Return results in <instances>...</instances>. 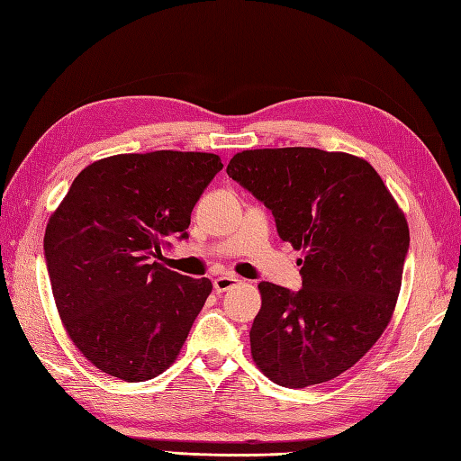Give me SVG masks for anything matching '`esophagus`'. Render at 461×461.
<instances>
[{
  "instance_id": "obj_1",
  "label": "esophagus",
  "mask_w": 461,
  "mask_h": 461,
  "mask_svg": "<svg viewBox=\"0 0 461 461\" xmlns=\"http://www.w3.org/2000/svg\"><path fill=\"white\" fill-rule=\"evenodd\" d=\"M240 279L236 276H230V273H225V276H218L213 279V289L218 293H225L230 291L233 285H238Z\"/></svg>"
}]
</instances>
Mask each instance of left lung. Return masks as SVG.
I'll return each mask as SVG.
<instances>
[{
  "instance_id": "8db88e82",
  "label": "left lung",
  "mask_w": 461,
  "mask_h": 461,
  "mask_svg": "<svg viewBox=\"0 0 461 461\" xmlns=\"http://www.w3.org/2000/svg\"><path fill=\"white\" fill-rule=\"evenodd\" d=\"M228 176L271 210L297 251L303 287L259 283L251 357L285 388H305L355 366L388 327L402 285L408 221L372 166L347 152H238Z\"/></svg>"
}]
</instances>
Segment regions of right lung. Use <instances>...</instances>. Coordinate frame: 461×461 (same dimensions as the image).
Returning <instances> with one entry per match:
<instances>
[{"mask_svg": "<svg viewBox=\"0 0 461 461\" xmlns=\"http://www.w3.org/2000/svg\"><path fill=\"white\" fill-rule=\"evenodd\" d=\"M223 168L218 154L156 150L96 160L73 180L45 230V261L67 335L126 382L162 375L212 293L210 279L154 258L188 238L195 202Z\"/></svg>", "mask_w": 461, "mask_h": 461, "instance_id": "add662e5", "label": "right lung"}]
</instances>
